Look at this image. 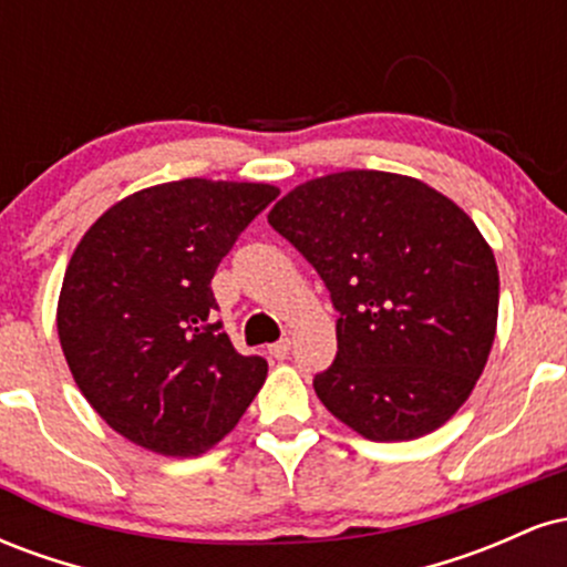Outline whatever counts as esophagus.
<instances>
[{
  "label": "esophagus",
  "mask_w": 567,
  "mask_h": 567,
  "mask_svg": "<svg viewBox=\"0 0 567 567\" xmlns=\"http://www.w3.org/2000/svg\"><path fill=\"white\" fill-rule=\"evenodd\" d=\"M269 354L277 357V360H288V354H290V338H279L277 343H271Z\"/></svg>",
  "instance_id": "34e87169"
}]
</instances>
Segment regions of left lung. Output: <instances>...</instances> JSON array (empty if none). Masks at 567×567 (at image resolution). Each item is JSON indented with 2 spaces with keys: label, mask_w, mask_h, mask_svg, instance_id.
<instances>
[{
  "label": "left lung",
  "mask_w": 567,
  "mask_h": 567,
  "mask_svg": "<svg viewBox=\"0 0 567 567\" xmlns=\"http://www.w3.org/2000/svg\"><path fill=\"white\" fill-rule=\"evenodd\" d=\"M338 311L315 392L373 442L415 440L466 402L496 338L498 269L474 220L408 175L347 171L269 213Z\"/></svg>",
  "instance_id": "1"
}]
</instances>
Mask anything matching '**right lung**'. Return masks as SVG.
I'll return each instance as SVG.
<instances>
[{
    "mask_svg": "<svg viewBox=\"0 0 567 567\" xmlns=\"http://www.w3.org/2000/svg\"><path fill=\"white\" fill-rule=\"evenodd\" d=\"M269 184L186 178L143 188L90 226L58 298L76 386L114 432L162 455H197L229 434L266 381L216 320L213 275Z\"/></svg>",
    "mask_w": 567,
    "mask_h": 567,
    "instance_id": "obj_1",
    "label": "right lung"
}]
</instances>
